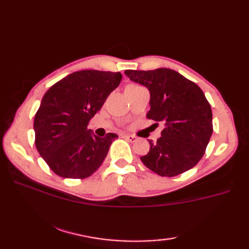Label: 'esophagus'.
<instances>
[{"label":"esophagus","mask_w":249,"mask_h":249,"mask_svg":"<svg viewBox=\"0 0 249 249\" xmlns=\"http://www.w3.org/2000/svg\"><path fill=\"white\" fill-rule=\"evenodd\" d=\"M123 137L126 140H128L130 142H136L137 140H138V138H137L136 136H133V135H124Z\"/></svg>","instance_id":"obj_1"}]
</instances>
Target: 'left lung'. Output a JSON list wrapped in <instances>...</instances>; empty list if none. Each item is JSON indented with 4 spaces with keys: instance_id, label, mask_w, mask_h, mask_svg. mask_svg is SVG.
Listing matches in <instances>:
<instances>
[{
    "instance_id": "8db88e82",
    "label": "left lung",
    "mask_w": 249,
    "mask_h": 249,
    "mask_svg": "<svg viewBox=\"0 0 249 249\" xmlns=\"http://www.w3.org/2000/svg\"><path fill=\"white\" fill-rule=\"evenodd\" d=\"M131 81L150 91L147 119L165 128L141 161L161 177H176L195 167L204 155L213 133L212 109L197 84L169 68L125 71ZM157 125V123H156Z\"/></svg>"
}]
</instances>
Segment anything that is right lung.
Here are the masks:
<instances>
[{"label": "right lung", "instance_id": "1", "mask_svg": "<svg viewBox=\"0 0 249 249\" xmlns=\"http://www.w3.org/2000/svg\"><path fill=\"white\" fill-rule=\"evenodd\" d=\"M121 80V72L75 71L44 95L34 119L35 145L57 176L86 178L103 163L118 135L99 138L88 125Z\"/></svg>", "mask_w": 249, "mask_h": 249}]
</instances>
